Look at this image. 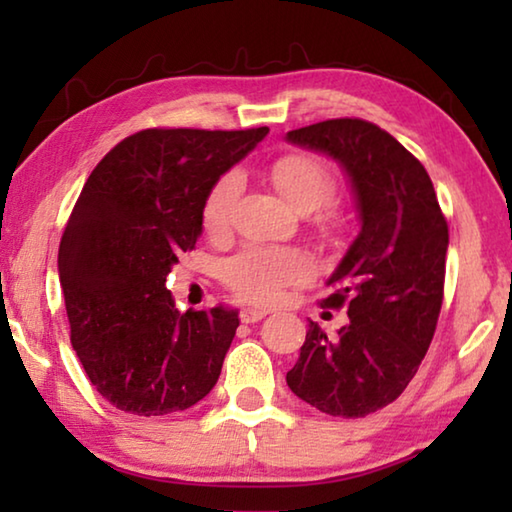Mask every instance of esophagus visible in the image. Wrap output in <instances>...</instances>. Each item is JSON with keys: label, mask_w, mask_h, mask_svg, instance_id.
<instances>
[{"label": "esophagus", "mask_w": 512, "mask_h": 512, "mask_svg": "<svg viewBox=\"0 0 512 512\" xmlns=\"http://www.w3.org/2000/svg\"><path fill=\"white\" fill-rule=\"evenodd\" d=\"M266 314L268 311L262 307H244L241 309V320H244V323H257V320H262Z\"/></svg>", "instance_id": "1"}]
</instances>
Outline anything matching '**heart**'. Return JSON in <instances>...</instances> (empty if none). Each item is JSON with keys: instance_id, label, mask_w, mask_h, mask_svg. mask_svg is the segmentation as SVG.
I'll use <instances>...</instances> for the list:
<instances>
[{"instance_id": "b5f03b06", "label": "heart", "mask_w": 512, "mask_h": 512, "mask_svg": "<svg viewBox=\"0 0 512 512\" xmlns=\"http://www.w3.org/2000/svg\"><path fill=\"white\" fill-rule=\"evenodd\" d=\"M271 180L284 201L296 212H314L332 194V176L323 162L311 155L293 153L275 160ZM241 192V173L225 171L210 187L203 203V225L210 235L228 230L230 214ZM311 264L305 253L296 248H262L248 246L230 259L223 268L228 287L244 300L273 302L284 287L307 280Z\"/></svg>"}]
</instances>
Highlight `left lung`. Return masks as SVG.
Listing matches in <instances>:
<instances>
[{
	"label": "left lung",
	"instance_id": "1",
	"mask_svg": "<svg viewBox=\"0 0 512 512\" xmlns=\"http://www.w3.org/2000/svg\"><path fill=\"white\" fill-rule=\"evenodd\" d=\"M323 153L348 176L359 232L327 287L348 323L329 334L309 320L287 384L314 409L363 418L409 386L436 332L449 232L429 173L379 126L329 119L284 135Z\"/></svg>",
	"mask_w": 512,
	"mask_h": 512
}]
</instances>
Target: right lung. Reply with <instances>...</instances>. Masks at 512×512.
<instances>
[{
  "label": "right lung",
  "instance_id": "add662e5",
  "mask_svg": "<svg viewBox=\"0 0 512 512\" xmlns=\"http://www.w3.org/2000/svg\"><path fill=\"white\" fill-rule=\"evenodd\" d=\"M266 135L149 128L119 142L83 185L58 277L85 375L119 411H185L219 379L239 309L180 314L167 275L203 235L210 187Z\"/></svg>",
  "mask_w": 512,
  "mask_h": 512
}]
</instances>
